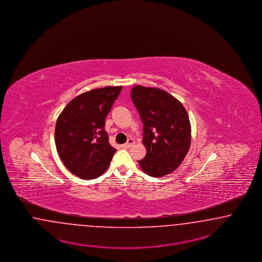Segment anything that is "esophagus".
<instances>
[{"mask_svg": "<svg viewBox=\"0 0 262 262\" xmlns=\"http://www.w3.org/2000/svg\"><path fill=\"white\" fill-rule=\"evenodd\" d=\"M134 144H135V140L134 139H128V141L126 142V144L122 145V147L123 148H129V147H132Z\"/></svg>", "mask_w": 262, "mask_h": 262, "instance_id": "esophagus-1", "label": "esophagus"}]
</instances>
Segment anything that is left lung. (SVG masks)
<instances>
[{
    "label": "left lung",
    "instance_id": "8db88e82",
    "mask_svg": "<svg viewBox=\"0 0 262 262\" xmlns=\"http://www.w3.org/2000/svg\"><path fill=\"white\" fill-rule=\"evenodd\" d=\"M132 99L144 125V159L140 168L152 177H163L176 170L190 150L191 126L188 112L167 92L136 85Z\"/></svg>",
    "mask_w": 262,
    "mask_h": 262
}]
</instances>
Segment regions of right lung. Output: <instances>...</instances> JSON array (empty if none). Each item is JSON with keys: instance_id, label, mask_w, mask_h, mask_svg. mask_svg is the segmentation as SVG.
Returning a JSON list of instances; mask_svg holds the SVG:
<instances>
[{"instance_id": "1", "label": "right lung", "mask_w": 262, "mask_h": 262, "mask_svg": "<svg viewBox=\"0 0 262 262\" xmlns=\"http://www.w3.org/2000/svg\"><path fill=\"white\" fill-rule=\"evenodd\" d=\"M107 86L72 99L57 119L55 144L64 166L75 176L91 180L108 168L116 149L104 130L105 117L122 90Z\"/></svg>"}]
</instances>
